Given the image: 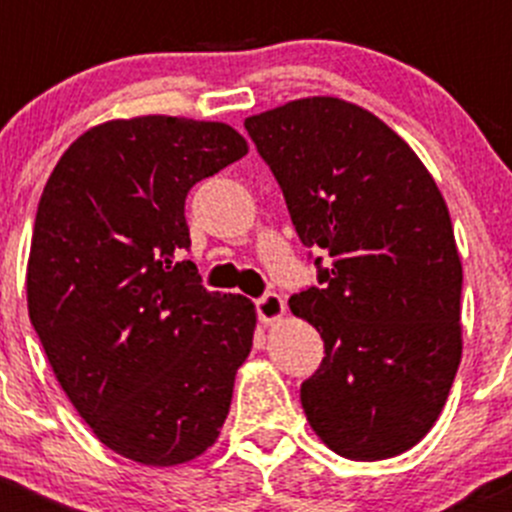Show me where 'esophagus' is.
<instances>
[{"mask_svg":"<svg viewBox=\"0 0 512 512\" xmlns=\"http://www.w3.org/2000/svg\"><path fill=\"white\" fill-rule=\"evenodd\" d=\"M255 309L260 322L272 324L277 322V319H282V314H285V302H282L280 294L265 292L260 299H255Z\"/></svg>","mask_w":512,"mask_h":512,"instance_id":"1","label":"esophagus"}]
</instances>
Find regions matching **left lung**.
<instances>
[{"instance_id": "left-lung-1", "label": "left lung", "mask_w": 512, "mask_h": 512, "mask_svg": "<svg viewBox=\"0 0 512 512\" xmlns=\"http://www.w3.org/2000/svg\"><path fill=\"white\" fill-rule=\"evenodd\" d=\"M280 183L319 287L289 309L324 339L299 389L309 426L334 453L381 461L416 446L461 364L463 270L451 215L426 165L384 121L332 96L245 121Z\"/></svg>"}]
</instances>
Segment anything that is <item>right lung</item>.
Wrapping results in <instances>:
<instances>
[{
    "label": "right lung",
    "mask_w": 512,
    "mask_h": 512,
    "mask_svg": "<svg viewBox=\"0 0 512 512\" xmlns=\"http://www.w3.org/2000/svg\"><path fill=\"white\" fill-rule=\"evenodd\" d=\"M247 153L227 123L108 121L46 180L27 302L74 409L111 451L178 466L220 436L252 349L255 304L208 292L190 247V188Z\"/></svg>",
    "instance_id": "add662e5"
}]
</instances>
